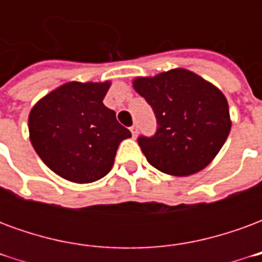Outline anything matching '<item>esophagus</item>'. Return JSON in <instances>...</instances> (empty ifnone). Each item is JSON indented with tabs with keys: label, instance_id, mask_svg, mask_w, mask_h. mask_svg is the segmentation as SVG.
Wrapping results in <instances>:
<instances>
[{
	"label": "esophagus",
	"instance_id": "1",
	"mask_svg": "<svg viewBox=\"0 0 262 262\" xmlns=\"http://www.w3.org/2000/svg\"><path fill=\"white\" fill-rule=\"evenodd\" d=\"M130 132H132V135H133V137L136 136L137 135V125H133L130 127Z\"/></svg>",
	"mask_w": 262,
	"mask_h": 262
}]
</instances>
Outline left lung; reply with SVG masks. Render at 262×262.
Instances as JSON below:
<instances>
[{
    "label": "left lung",
    "instance_id": "left-lung-1",
    "mask_svg": "<svg viewBox=\"0 0 262 262\" xmlns=\"http://www.w3.org/2000/svg\"><path fill=\"white\" fill-rule=\"evenodd\" d=\"M133 88L153 108L157 132L137 139L154 168L176 177L203 170L230 133L227 99L217 86L185 69L137 77Z\"/></svg>",
    "mask_w": 262,
    "mask_h": 262
}]
</instances>
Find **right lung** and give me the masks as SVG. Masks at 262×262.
<instances>
[{"label":"right lung","instance_id":"obj_1","mask_svg":"<svg viewBox=\"0 0 262 262\" xmlns=\"http://www.w3.org/2000/svg\"><path fill=\"white\" fill-rule=\"evenodd\" d=\"M109 86L111 81L66 82L39 99L29 114L35 151L67 181L101 180L112 168L119 143L132 137L103 105Z\"/></svg>","mask_w":262,"mask_h":262}]
</instances>
